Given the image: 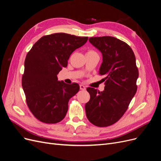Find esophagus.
<instances>
[{
  "mask_svg": "<svg viewBox=\"0 0 161 161\" xmlns=\"http://www.w3.org/2000/svg\"><path fill=\"white\" fill-rule=\"evenodd\" d=\"M80 89L81 90H85V89H86V87H85V86H84L83 85H80Z\"/></svg>",
  "mask_w": 161,
  "mask_h": 161,
  "instance_id": "esophagus-1",
  "label": "esophagus"
}]
</instances>
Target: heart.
Returning <instances> with one entry per match:
<instances>
[{
  "label": "heart",
  "instance_id": "b5f03b06",
  "mask_svg": "<svg viewBox=\"0 0 161 161\" xmlns=\"http://www.w3.org/2000/svg\"><path fill=\"white\" fill-rule=\"evenodd\" d=\"M90 52H95L93 51V50H89V51L87 52V53H90Z\"/></svg>",
  "mask_w": 161,
  "mask_h": 161
}]
</instances>
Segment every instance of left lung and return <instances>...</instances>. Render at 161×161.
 <instances>
[{
  "label": "left lung",
  "instance_id": "8db88e82",
  "mask_svg": "<svg viewBox=\"0 0 161 161\" xmlns=\"http://www.w3.org/2000/svg\"><path fill=\"white\" fill-rule=\"evenodd\" d=\"M89 42L103 55L99 75L105 76L103 91L88 87L90 100L85 105L87 118L98 127L116 123L128 109L137 91L138 69L133 50L114 37H92Z\"/></svg>",
  "mask_w": 161,
  "mask_h": 161
}]
</instances>
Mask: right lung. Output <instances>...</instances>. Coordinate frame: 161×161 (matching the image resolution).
<instances>
[{
	"instance_id": "obj_1",
	"label": "right lung",
	"mask_w": 161,
	"mask_h": 161,
	"mask_svg": "<svg viewBox=\"0 0 161 161\" xmlns=\"http://www.w3.org/2000/svg\"><path fill=\"white\" fill-rule=\"evenodd\" d=\"M88 37L56 33L42 37L28 52L22 86L29 109L46 124L65 118L69 101L80 89L79 84L58 81L57 75L66 67L71 53L83 46Z\"/></svg>"
}]
</instances>
